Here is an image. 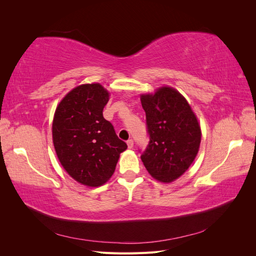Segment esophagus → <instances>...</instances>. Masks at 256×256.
<instances>
[{"label":"esophagus","instance_id":"34e87169","mask_svg":"<svg viewBox=\"0 0 256 256\" xmlns=\"http://www.w3.org/2000/svg\"><path fill=\"white\" fill-rule=\"evenodd\" d=\"M127 145H128V148H132V147H134V140H132V138H129V140L127 141Z\"/></svg>","mask_w":256,"mask_h":256}]
</instances>
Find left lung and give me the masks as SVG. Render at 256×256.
<instances>
[{
    "label": "left lung",
    "instance_id": "obj_1",
    "mask_svg": "<svg viewBox=\"0 0 256 256\" xmlns=\"http://www.w3.org/2000/svg\"><path fill=\"white\" fill-rule=\"evenodd\" d=\"M150 142L141 152L148 173L171 182L187 171L200 143V128L189 104L180 92L162 88L154 95H142Z\"/></svg>",
    "mask_w": 256,
    "mask_h": 256
}]
</instances>
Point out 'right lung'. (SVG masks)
Masks as SVG:
<instances>
[{
	"label": "right lung",
	"mask_w": 256,
	"mask_h": 256,
	"mask_svg": "<svg viewBox=\"0 0 256 256\" xmlns=\"http://www.w3.org/2000/svg\"><path fill=\"white\" fill-rule=\"evenodd\" d=\"M109 92L98 83L84 84L64 97L54 114L53 144L60 164L74 180L98 187L113 175L127 144L104 120Z\"/></svg>",
	"instance_id": "right-lung-1"
}]
</instances>
